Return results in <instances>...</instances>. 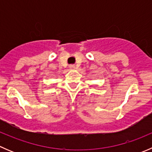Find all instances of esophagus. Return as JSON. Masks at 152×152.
Segmentation results:
<instances>
[{
	"label": "esophagus",
	"instance_id": "esophagus-1",
	"mask_svg": "<svg viewBox=\"0 0 152 152\" xmlns=\"http://www.w3.org/2000/svg\"><path fill=\"white\" fill-rule=\"evenodd\" d=\"M70 67V69H75V68H76V67H75L74 65H70V67Z\"/></svg>",
	"mask_w": 152,
	"mask_h": 152
}]
</instances>
